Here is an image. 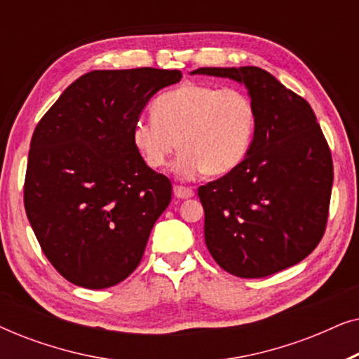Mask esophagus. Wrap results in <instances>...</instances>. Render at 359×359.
I'll return each instance as SVG.
<instances>
[{
	"instance_id": "obj_1",
	"label": "esophagus",
	"mask_w": 359,
	"mask_h": 359,
	"mask_svg": "<svg viewBox=\"0 0 359 359\" xmlns=\"http://www.w3.org/2000/svg\"><path fill=\"white\" fill-rule=\"evenodd\" d=\"M173 191H175V196L178 199H188L194 196V191L191 188H186V186H175Z\"/></svg>"
}]
</instances>
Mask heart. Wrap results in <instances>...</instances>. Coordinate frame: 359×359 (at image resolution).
Listing matches in <instances>:
<instances>
[{
	"mask_svg": "<svg viewBox=\"0 0 359 359\" xmlns=\"http://www.w3.org/2000/svg\"><path fill=\"white\" fill-rule=\"evenodd\" d=\"M151 116L132 124V144L154 170L165 168L178 147L175 173L181 180L224 176L237 168L253 144L258 119L245 91L199 83L161 93Z\"/></svg>",
	"mask_w": 359,
	"mask_h": 359,
	"instance_id": "1",
	"label": "heart"
}]
</instances>
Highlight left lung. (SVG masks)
Instances as JSON below:
<instances>
[{"label": "left lung", "instance_id": "1", "mask_svg": "<svg viewBox=\"0 0 359 359\" xmlns=\"http://www.w3.org/2000/svg\"><path fill=\"white\" fill-rule=\"evenodd\" d=\"M196 73L242 83L258 114L242 163L198 189L208 250L238 278L297 264L325 233L333 184L332 154L311 104L258 67Z\"/></svg>", "mask_w": 359, "mask_h": 359}]
</instances>
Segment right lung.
Masks as SVG:
<instances>
[{
	"label": "right lung",
	"instance_id": "right-lung-1",
	"mask_svg": "<svg viewBox=\"0 0 359 359\" xmlns=\"http://www.w3.org/2000/svg\"><path fill=\"white\" fill-rule=\"evenodd\" d=\"M180 70H95L73 81L32 134L24 208L41 248L68 281L119 284L139 266L171 181L147 166L132 124Z\"/></svg>",
	"mask_w": 359,
	"mask_h": 359
}]
</instances>
